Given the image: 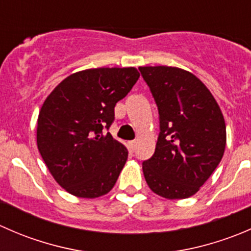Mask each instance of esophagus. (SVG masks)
<instances>
[{
  "instance_id": "esophagus-1",
  "label": "esophagus",
  "mask_w": 251,
  "mask_h": 251,
  "mask_svg": "<svg viewBox=\"0 0 251 251\" xmlns=\"http://www.w3.org/2000/svg\"><path fill=\"white\" fill-rule=\"evenodd\" d=\"M128 144H130V148L132 149V151H135L136 147H137V141H131L128 142Z\"/></svg>"
}]
</instances>
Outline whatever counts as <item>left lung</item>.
<instances>
[{"mask_svg":"<svg viewBox=\"0 0 251 251\" xmlns=\"http://www.w3.org/2000/svg\"><path fill=\"white\" fill-rule=\"evenodd\" d=\"M158 105L155 151L143 161L149 188L166 199L196 194L221 161L226 124L219 104L196 75L174 67H140Z\"/></svg>","mask_w":251,"mask_h":251,"instance_id":"8db88e82","label":"left lung"}]
</instances>
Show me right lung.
Returning <instances> with one entry per match:
<instances>
[{"label":"right lung","mask_w":251,"mask_h":251,"mask_svg":"<svg viewBox=\"0 0 251 251\" xmlns=\"http://www.w3.org/2000/svg\"><path fill=\"white\" fill-rule=\"evenodd\" d=\"M140 77L136 68H97L62 81L37 119V148L60 187L80 198L104 196L128 151L109 130L114 108Z\"/></svg>","instance_id":"right-lung-1"}]
</instances>
